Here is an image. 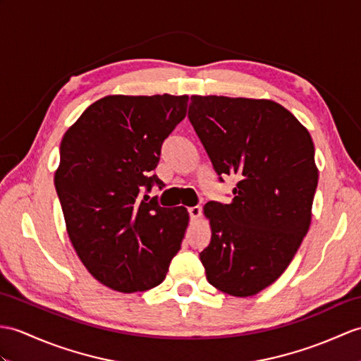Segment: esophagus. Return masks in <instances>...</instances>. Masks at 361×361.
Returning <instances> with one entry per match:
<instances>
[{
  "label": "esophagus",
  "instance_id": "1",
  "mask_svg": "<svg viewBox=\"0 0 361 361\" xmlns=\"http://www.w3.org/2000/svg\"><path fill=\"white\" fill-rule=\"evenodd\" d=\"M188 212H189L190 220L194 221V220H197V219H200V216H201V207L200 206H192V207L188 209Z\"/></svg>",
  "mask_w": 361,
  "mask_h": 361
}]
</instances>
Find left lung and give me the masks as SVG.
Instances as JSON below:
<instances>
[{
  "mask_svg": "<svg viewBox=\"0 0 361 361\" xmlns=\"http://www.w3.org/2000/svg\"><path fill=\"white\" fill-rule=\"evenodd\" d=\"M188 118L223 181L229 204L209 201L212 237L200 252L207 281L233 297L255 295L286 271L307 233L318 171L306 128L269 99L190 97Z\"/></svg>",
  "mask_w": 361,
  "mask_h": 361,
  "instance_id": "8db88e82",
  "label": "left lung"
}]
</instances>
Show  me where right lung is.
Wrapping results in <instances>:
<instances>
[{
  "label": "right lung",
  "mask_w": 361,
  "mask_h": 361,
  "mask_svg": "<svg viewBox=\"0 0 361 361\" xmlns=\"http://www.w3.org/2000/svg\"><path fill=\"white\" fill-rule=\"evenodd\" d=\"M188 95H114L89 106L64 133L55 189L67 233L87 271L118 292L158 286L188 228L186 207H161L152 171L186 116Z\"/></svg>",
  "instance_id": "add662e5"
}]
</instances>
